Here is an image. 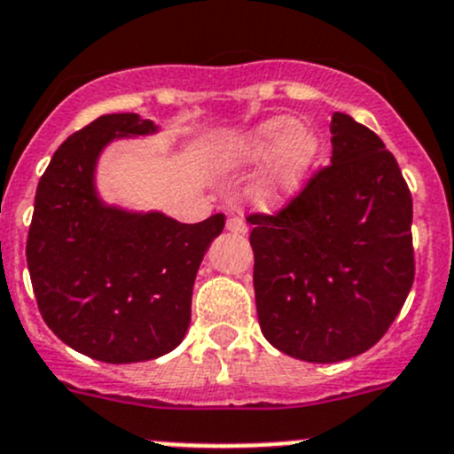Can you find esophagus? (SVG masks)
Here are the masks:
<instances>
[{
	"instance_id": "34e87169",
	"label": "esophagus",
	"mask_w": 454,
	"mask_h": 454,
	"mask_svg": "<svg viewBox=\"0 0 454 454\" xmlns=\"http://www.w3.org/2000/svg\"><path fill=\"white\" fill-rule=\"evenodd\" d=\"M227 231L236 236H245L247 234V224H245L243 218H230L227 220Z\"/></svg>"
}]
</instances>
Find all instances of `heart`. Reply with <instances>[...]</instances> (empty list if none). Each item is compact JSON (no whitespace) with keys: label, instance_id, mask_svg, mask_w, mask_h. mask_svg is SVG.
Listing matches in <instances>:
<instances>
[{"label":"heart","instance_id":"1","mask_svg":"<svg viewBox=\"0 0 454 454\" xmlns=\"http://www.w3.org/2000/svg\"><path fill=\"white\" fill-rule=\"evenodd\" d=\"M319 153V137L306 121L270 116L243 135L218 145L214 166L220 173L261 168L249 186V200L261 211L288 207L309 182Z\"/></svg>","mask_w":454,"mask_h":454}]
</instances>
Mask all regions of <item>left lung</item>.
<instances>
[{
	"instance_id": "1",
	"label": "left lung",
	"mask_w": 454,
	"mask_h": 454,
	"mask_svg": "<svg viewBox=\"0 0 454 454\" xmlns=\"http://www.w3.org/2000/svg\"><path fill=\"white\" fill-rule=\"evenodd\" d=\"M331 166L278 215H252L265 340L306 363H342L385 335L414 281L411 195L380 137L335 112Z\"/></svg>"
}]
</instances>
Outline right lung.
<instances>
[{
    "label": "right lung",
    "instance_id": "add662e5",
    "mask_svg": "<svg viewBox=\"0 0 454 454\" xmlns=\"http://www.w3.org/2000/svg\"><path fill=\"white\" fill-rule=\"evenodd\" d=\"M155 135L132 112L98 116L62 141L37 184L27 240L37 309L67 347L101 363H144L184 340L195 274L224 227L223 214L186 224L103 200L107 145Z\"/></svg>",
    "mask_w": 454,
    "mask_h": 454
}]
</instances>
